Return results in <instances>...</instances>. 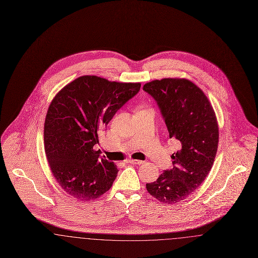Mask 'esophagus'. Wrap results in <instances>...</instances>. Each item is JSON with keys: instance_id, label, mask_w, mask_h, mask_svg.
Instances as JSON below:
<instances>
[{"instance_id": "1", "label": "esophagus", "mask_w": 258, "mask_h": 258, "mask_svg": "<svg viewBox=\"0 0 258 258\" xmlns=\"http://www.w3.org/2000/svg\"><path fill=\"white\" fill-rule=\"evenodd\" d=\"M125 162H127V163H134V164H142L144 161L139 160H134V159H127V160H125Z\"/></svg>"}]
</instances>
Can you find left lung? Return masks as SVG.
<instances>
[{
	"instance_id": "obj_1",
	"label": "left lung",
	"mask_w": 258,
	"mask_h": 258,
	"mask_svg": "<svg viewBox=\"0 0 258 258\" xmlns=\"http://www.w3.org/2000/svg\"><path fill=\"white\" fill-rule=\"evenodd\" d=\"M143 90L157 101L169 137L181 143L171 156L173 168L146 188L161 203H178L196 191L213 166L219 144L217 116L203 91L188 79L154 80Z\"/></svg>"
}]
</instances>
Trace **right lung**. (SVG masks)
Returning a JSON list of instances; mask_svg holds the SVG:
<instances>
[{
	"label": "right lung",
	"mask_w": 258,
	"mask_h": 258,
	"mask_svg": "<svg viewBox=\"0 0 258 258\" xmlns=\"http://www.w3.org/2000/svg\"><path fill=\"white\" fill-rule=\"evenodd\" d=\"M140 86L83 75L52 99L44 122V150L54 178L69 196L89 201L110 189L119 170L94 146L98 133Z\"/></svg>",
	"instance_id": "add662e5"
}]
</instances>
